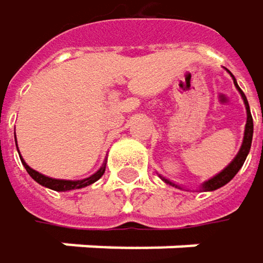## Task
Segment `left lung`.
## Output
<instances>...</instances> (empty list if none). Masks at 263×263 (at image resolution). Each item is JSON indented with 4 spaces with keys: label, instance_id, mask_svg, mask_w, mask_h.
Segmentation results:
<instances>
[{
    "label": "left lung",
    "instance_id": "8db88e82",
    "mask_svg": "<svg viewBox=\"0 0 263 263\" xmlns=\"http://www.w3.org/2000/svg\"><path fill=\"white\" fill-rule=\"evenodd\" d=\"M228 72H229V70H228ZM229 73H231V72H229ZM231 77H232V80H234V84H235L237 90L240 92V96H241V99H243V103H245V108H246V125H245L243 142H241V147H240L238 154L235 155V158H234L224 169H222L221 173H218V174H215L213 177H210L209 180H205V182L199 186L201 191H215V190H218V188H221V186H224L226 183H229V182L234 179V176L241 169V166H243V163H245V160H246V157H248V154H249V149H251L253 130H254V125H253V116H251V111H249V105H248L246 96L243 94V90H241L240 86L237 84L235 77H234L232 73H231ZM160 177H161V176H160ZM161 180H163L164 183L171 185V186L179 188V190L183 188V186H180V185H177V183H174V182H171V180L166 179V177H161Z\"/></svg>",
    "mask_w": 263,
    "mask_h": 263
}]
</instances>
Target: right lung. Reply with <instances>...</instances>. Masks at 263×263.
Here are the masks:
<instances>
[{
  "label": "right lung",
  "instance_id": "1",
  "mask_svg": "<svg viewBox=\"0 0 263 263\" xmlns=\"http://www.w3.org/2000/svg\"><path fill=\"white\" fill-rule=\"evenodd\" d=\"M15 144H17V138H15ZM25 169L28 171V174L42 186H47L50 190H54V191H70V190H80V188H84V186H89L92 185L94 182H97L103 174H105V169H106V160L103 161V164L100 166V169L97 173H94L92 176H89L86 179H81V180H65V179H53V177H48V176H44L41 173H37L32 167H29L26 164V161L23 160V157H20Z\"/></svg>",
  "mask_w": 263,
  "mask_h": 263
}]
</instances>
